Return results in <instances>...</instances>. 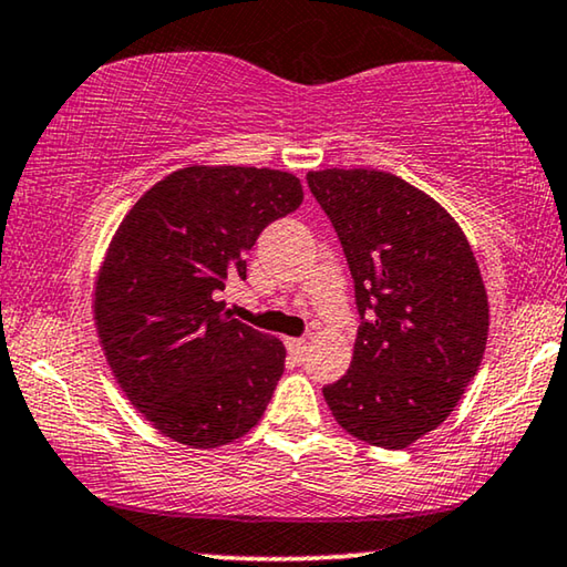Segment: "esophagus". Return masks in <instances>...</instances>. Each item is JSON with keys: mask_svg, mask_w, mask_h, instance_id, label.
I'll return each mask as SVG.
<instances>
[{"mask_svg": "<svg viewBox=\"0 0 567 567\" xmlns=\"http://www.w3.org/2000/svg\"><path fill=\"white\" fill-rule=\"evenodd\" d=\"M285 346H287V351H290L292 357H298V359H302L308 353V341H306V338H287Z\"/></svg>", "mask_w": 567, "mask_h": 567, "instance_id": "esophagus-1", "label": "esophagus"}]
</instances>
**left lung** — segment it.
<instances>
[{
  "label": "left lung",
  "mask_w": 567,
  "mask_h": 567,
  "mask_svg": "<svg viewBox=\"0 0 567 567\" xmlns=\"http://www.w3.org/2000/svg\"><path fill=\"white\" fill-rule=\"evenodd\" d=\"M357 285L353 359L323 396L346 433L402 451L451 415L476 377L488 298L466 234L402 177L369 167L310 171Z\"/></svg>",
  "instance_id": "obj_1"
}]
</instances>
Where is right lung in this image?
Masks as SVG:
<instances>
[{"instance_id":"obj_1","label":"right lung","mask_w":567,"mask_h":567,"mask_svg":"<svg viewBox=\"0 0 567 567\" xmlns=\"http://www.w3.org/2000/svg\"><path fill=\"white\" fill-rule=\"evenodd\" d=\"M302 203L300 177L269 167L188 165L126 210L94 282L109 369L152 427L190 447L239 441L285 369L280 338L231 318L218 295L247 251Z\"/></svg>"}]
</instances>
